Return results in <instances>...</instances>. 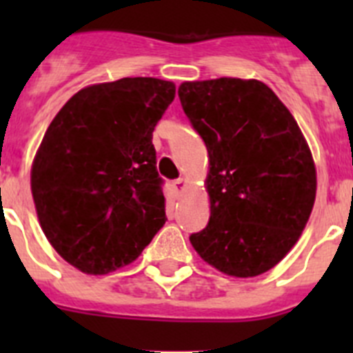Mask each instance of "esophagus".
<instances>
[{"label": "esophagus", "instance_id": "obj_1", "mask_svg": "<svg viewBox=\"0 0 353 353\" xmlns=\"http://www.w3.org/2000/svg\"><path fill=\"white\" fill-rule=\"evenodd\" d=\"M174 189L179 192H183L187 189V180L185 179H179V180H174Z\"/></svg>", "mask_w": 353, "mask_h": 353}]
</instances>
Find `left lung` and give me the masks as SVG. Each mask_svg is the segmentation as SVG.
Returning <instances> with one entry per match:
<instances>
[{"instance_id":"8db88e82","label":"left lung","mask_w":353,"mask_h":353,"mask_svg":"<svg viewBox=\"0 0 353 353\" xmlns=\"http://www.w3.org/2000/svg\"><path fill=\"white\" fill-rule=\"evenodd\" d=\"M183 113L207 145L210 219L189 236L226 276L254 277L297 244L316 196V168L288 108L258 79L179 86Z\"/></svg>"}]
</instances>
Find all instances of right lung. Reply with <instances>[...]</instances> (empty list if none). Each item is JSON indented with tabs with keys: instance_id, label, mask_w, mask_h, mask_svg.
<instances>
[{
	"instance_id": "1",
	"label": "right lung",
	"mask_w": 353,
	"mask_h": 353,
	"mask_svg": "<svg viewBox=\"0 0 353 353\" xmlns=\"http://www.w3.org/2000/svg\"><path fill=\"white\" fill-rule=\"evenodd\" d=\"M174 83L123 77L90 84L58 111L31 164L43 235L84 274L132 263L166 223L152 132Z\"/></svg>"
}]
</instances>
